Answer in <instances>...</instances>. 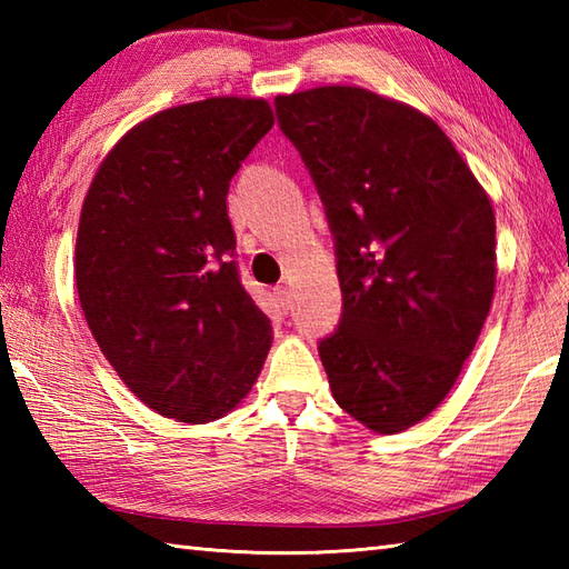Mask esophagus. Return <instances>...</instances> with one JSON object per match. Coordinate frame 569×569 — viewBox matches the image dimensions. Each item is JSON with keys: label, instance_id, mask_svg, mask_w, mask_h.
<instances>
[{"label": "esophagus", "instance_id": "obj_1", "mask_svg": "<svg viewBox=\"0 0 569 569\" xmlns=\"http://www.w3.org/2000/svg\"><path fill=\"white\" fill-rule=\"evenodd\" d=\"M273 296H276V303H278V308H281L283 312H288L293 308V298H291V291H288L286 286H278L276 291H273Z\"/></svg>", "mask_w": 569, "mask_h": 569}]
</instances>
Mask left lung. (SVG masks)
<instances>
[{"instance_id": "8db88e82", "label": "left lung", "mask_w": 569, "mask_h": 569, "mask_svg": "<svg viewBox=\"0 0 569 569\" xmlns=\"http://www.w3.org/2000/svg\"><path fill=\"white\" fill-rule=\"evenodd\" d=\"M337 241L342 322L320 342L335 401L393 435L450 393L497 286L489 192L432 117L357 84L278 94Z\"/></svg>"}]
</instances>
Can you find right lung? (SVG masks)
Here are the masks:
<instances>
[{"mask_svg":"<svg viewBox=\"0 0 569 569\" xmlns=\"http://www.w3.org/2000/svg\"><path fill=\"white\" fill-rule=\"evenodd\" d=\"M271 127L263 98L168 107L114 143L82 200V316L117 377L163 418L227 416L271 349V322L229 259L227 214L229 180Z\"/></svg>","mask_w":569,"mask_h":569,"instance_id":"add662e5","label":"right lung"}]
</instances>
